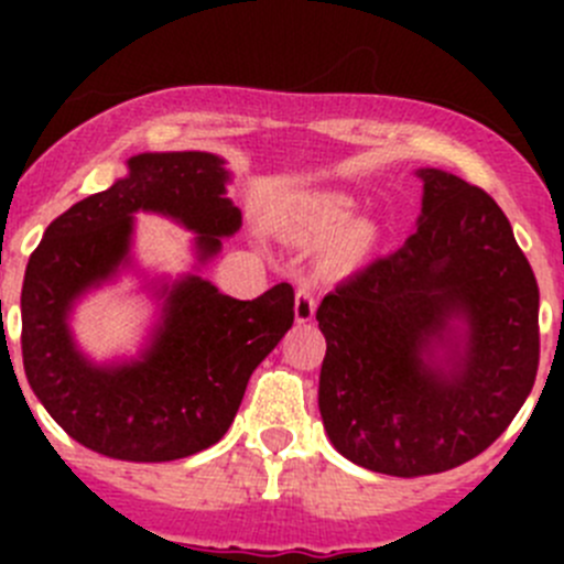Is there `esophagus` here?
Here are the masks:
<instances>
[{"label":"esophagus","instance_id":"34e87169","mask_svg":"<svg viewBox=\"0 0 564 564\" xmlns=\"http://www.w3.org/2000/svg\"><path fill=\"white\" fill-rule=\"evenodd\" d=\"M316 314V294L311 286H300L297 294H294V318H297L300 324L311 322Z\"/></svg>","mask_w":564,"mask_h":564}]
</instances>
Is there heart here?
<instances>
[{
  "label": "heart",
  "instance_id": "obj_1",
  "mask_svg": "<svg viewBox=\"0 0 564 564\" xmlns=\"http://www.w3.org/2000/svg\"><path fill=\"white\" fill-rule=\"evenodd\" d=\"M351 213H355V198L346 193H311V196L294 202L289 226L300 240H327L329 235L340 231L329 248V264L355 267L377 246V226L368 220H357L347 227L345 224L349 223Z\"/></svg>",
  "mask_w": 564,
  "mask_h": 564
}]
</instances>
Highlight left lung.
Segmentation results:
<instances>
[{
	"label": "left lung",
	"instance_id": "obj_1",
	"mask_svg": "<svg viewBox=\"0 0 564 564\" xmlns=\"http://www.w3.org/2000/svg\"><path fill=\"white\" fill-rule=\"evenodd\" d=\"M417 174V229L344 278L316 311L329 442L395 477L480 456L524 406L540 362L538 281L510 220L482 187L440 169ZM453 317L467 322V340L445 372L427 355Z\"/></svg>",
	"mask_w": 564,
	"mask_h": 564
}]
</instances>
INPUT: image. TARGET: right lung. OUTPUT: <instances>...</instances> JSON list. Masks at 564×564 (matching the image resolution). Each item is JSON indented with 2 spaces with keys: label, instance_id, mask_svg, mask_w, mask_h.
<instances>
[{
  "label": "right lung",
  "instance_id": "obj_1",
  "mask_svg": "<svg viewBox=\"0 0 564 564\" xmlns=\"http://www.w3.org/2000/svg\"><path fill=\"white\" fill-rule=\"evenodd\" d=\"M128 176L51 220L21 289V355L30 388L76 442L119 460H174L215 445L235 423L253 368L294 324V289L256 300L220 294L198 275L176 283L144 360L89 366L67 333L73 300L124 261L135 209L198 231L202 256L240 229L224 198L229 172L209 152H147Z\"/></svg>",
  "mask_w": 564,
  "mask_h": 564
}]
</instances>
